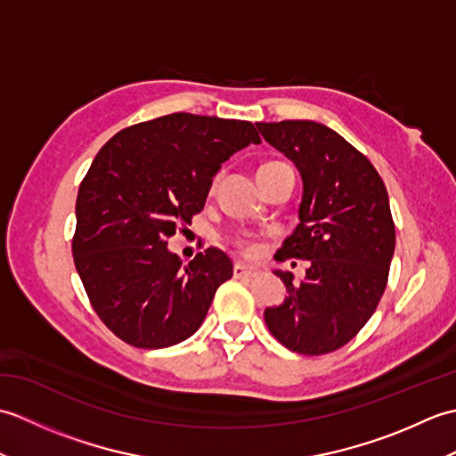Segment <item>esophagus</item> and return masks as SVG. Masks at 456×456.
<instances>
[{
	"label": "esophagus",
	"instance_id": "1",
	"mask_svg": "<svg viewBox=\"0 0 456 456\" xmlns=\"http://www.w3.org/2000/svg\"><path fill=\"white\" fill-rule=\"evenodd\" d=\"M233 274H235V278H255L258 274V270L255 266H247L243 263H237L233 266Z\"/></svg>",
	"mask_w": 456,
	"mask_h": 456
}]
</instances>
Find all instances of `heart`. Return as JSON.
Listing matches in <instances>:
<instances>
[{
	"instance_id": "obj_1",
	"label": "heart",
	"mask_w": 456,
	"mask_h": 456,
	"mask_svg": "<svg viewBox=\"0 0 456 456\" xmlns=\"http://www.w3.org/2000/svg\"><path fill=\"white\" fill-rule=\"evenodd\" d=\"M280 164L282 162H268V164H265V167H260V168H270V167H280ZM240 250H243L245 255H253L255 250H256V247L253 245V243H240Z\"/></svg>"
}]
</instances>
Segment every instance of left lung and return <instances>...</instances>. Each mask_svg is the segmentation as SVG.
<instances>
[{
	"label": "left lung",
	"instance_id": "left-lung-1",
	"mask_svg": "<svg viewBox=\"0 0 456 456\" xmlns=\"http://www.w3.org/2000/svg\"><path fill=\"white\" fill-rule=\"evenodd\" d=\"M256 127L304 180L299 223L276 258L309 263L299 286L292 273L278 270L288 297L266 307L265 322L289 351L333 353L366 325L388 284L395 247L388 191L372 162L322 123Z\"/></svg>",
	"mask_w": 456,
	"mask_h": 456
}]
</instances>
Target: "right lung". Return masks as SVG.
Listing matches in <instances>:
<instances>
[{"instance_id":"add662e5","label":"right lung","mask_w":456,"mask_h":456,"mask_svg":"<svg viewBox=\"0 0 456 456\" xmlns=\"http://www.w3.org/2000/svg\"><path fill=\"white\" fill-rule=\"evenodd\" d=\"M260 137L250 121L170 113L103 144L76 200L74 265L105 327L139 348L186 341L233 263L209 247L183 266L168 237L206 206L221 164Z\"/></svg>"}]
</instances>
